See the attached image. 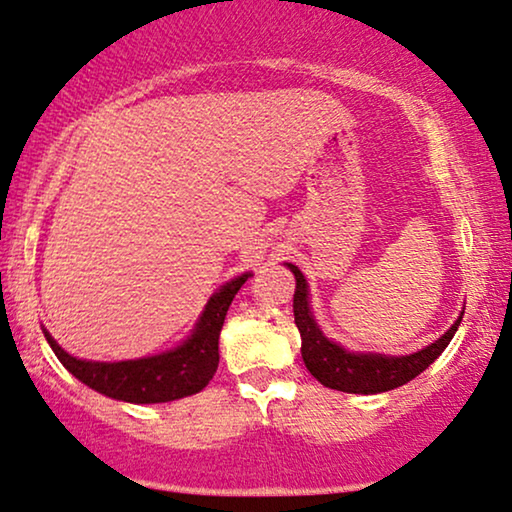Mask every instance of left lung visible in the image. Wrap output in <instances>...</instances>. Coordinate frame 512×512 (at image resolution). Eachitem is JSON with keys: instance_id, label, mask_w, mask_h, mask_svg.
Listing matches in <instances>:
<instances>
[{"instance_id": "1", "label": "left lung", "mask_w": 512, "mask_h": 512, "mask_svg": "<svg viewBox=\"0 0 512 512\" xmlns=\"http://www.w3.org/2000/svg\"><path fill=\"white\" fill-rule=\"evenodd\" d=\"M295 274L297 288L292 309H295V323L299 335H302V358L313 377L327 388H337L344 393H384L393 388L407 384L414 377H419L428 365L435 363V358L447 349L452 342L454 332L459 330L463 313L456 318V323L442 335L438 342L428 344L426 349L410 356H377V353H351L337 346L335 342L323 337L316 320L309 309V290L306 281L295 264H288Z\"/></svg>"}]
</instances>
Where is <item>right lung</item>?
Masks as SVG:
<instances>
[{
    "instance_id": "add662e5",
    "label": "right lung",
    "mask_w": 512,
    "mask_h": 512,
    "mask_svg": "<svg viewBox=\"0 0 512 512\" xmlns=\"http://www.w3.org/2000/svg\"><path fill=\"white\" fill-rule=\"evenodd\" d=\"M248 276L250 274H243L222 285L220 292L210 297L206 311L196 323L194 335L163 356L121 360V363H91V360H79L65 353L46 330L44 337L60 363L93 391L133 405L170 403V400L199 393L213 379L220 365V330L224 316Z\"/></svg>"
}]
</instances>
